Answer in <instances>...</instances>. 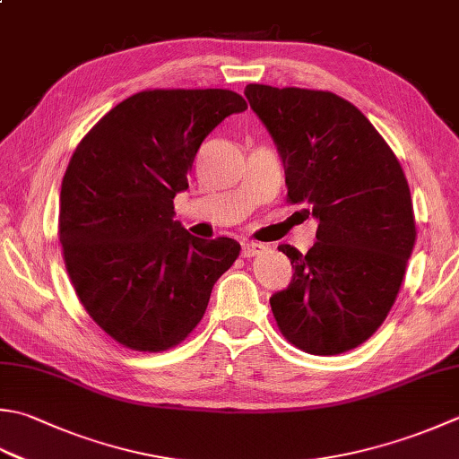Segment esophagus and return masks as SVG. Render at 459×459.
<instances>
[{"label": "esophagus", "instance_id": "obj_1", "mask_svg": "<svg viewBox=\"0 0 459 459\" xmlns=\"http://www.w3.org/2000/svg\"><path fill=\"white\" fill-rule=\"evenodd\" d=\"M266 250L264 245H260V242H242V256L245 258H253V256H258L263 255Z\"/></svg>", "mask_w": 459, "mask_h": 459}]
</instances>
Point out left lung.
<instances>
[{
  "mask_svg": "<svg viewBox=\"0 0 459 459\" xmlns=\"http://www.w3.org/2000/svg\"><path fill=\"white\" fill-rule=\"evenodd\" d=\"M245 95L282 157L286 201L318 219L307 255L278 247L294 276L271 299L276 326L308 354L348 352L388 316L416 245L406 175L374 125L336 93L250 83Z\"/></svg>",
  "mask_w": 459,
  "mask_h": 459,
  "instance_id": "left-lung-1",
  "label": "left lung"
}]
</instances>
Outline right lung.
Wrapping results in <instances>:
<instances>
[{
    "instance_id": "obj_1",
    "label": "right lung",
    "mask_w": 459,
    "mask_h": 459,
    "mask_svg": "<svg viewBox=\"0 0 459 459\" xmlns=\"http://www.w3.org/2000/svg\"><path fill=\"white\" fill-rule=\"evenodd\" d=\"M247 101L229 89H147L103 115L74 151L59 242L79 302L117 344L163 352L203 320L235 238H196L173 221L201 143Z\"/></svg>"
}]
</instances>
